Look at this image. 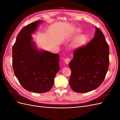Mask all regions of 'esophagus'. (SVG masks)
<instances>
[{
  "instance_id": "34e87169",
  "label": "esophagus",
  "mask_w": 120,
  "mask_h": 120,
  "mask_svg": "<svg viewBox=\"0 0 120 120\" xmlns=\"http://www.w3.org/2000/svg\"><path fill=\"white\" fill-rule=\"evenodd\" d=\"M70 61H71V60H70V59H69L68 57L66 58V59H64V63L66 64H68Z\"/></svg>"
}]
</instances>
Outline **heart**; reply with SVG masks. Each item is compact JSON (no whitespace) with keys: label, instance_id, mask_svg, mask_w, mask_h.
<instances>
[{"label":"heart","instance_id":"obj_1","mask_svg":"<svg viewBox=\"0 0 120 120\" xmlns=\"http://www.w3.org/2000/svg\"><path fill=\"white\" fill-rule=\"evenodd\" d=\"M82 30L79 28H75L71 34V37H75L81 33ZM87 41L86 36L84 34H82L76 38L71 43V47L72 48H78L83 45Z\"/></svg>","mask_w":120,"mask_h":120}]
</instances>
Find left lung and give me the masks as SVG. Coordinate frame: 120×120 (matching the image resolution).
<instances>
[{
    "label": "left lung",
    "instance_id": "left-lung-1",
    "mask_svg": "<svg viewBox=\"0 0 120 120\" xmlns=\"http://www.w3.org/2000/svg\"><path fill=\"white\" fill-rule=\"evenodd\" d=\"M95 37L86 46L74 52L69 63L71 88L77 93L98 88L106 77L109 64V47L101 31L96 27Z\"/></svg>",
    "mask_w": 120,
    "mask_h": 120
}]
</instances>
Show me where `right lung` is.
I'll return each instance as SVG.
<instances>
[{
	"mask_svg": "<svg viewBox=\"0 0 120 120\" xmlns=\"http://www.w3.org/2000/svg\"><path fill=\"white\" fill-rule=\"evenodd\" d=\"M42 22L36 21L24 26L12 47L14 75L23 88L36 93L49 91L60 69L59 54L39 49L32 41L31 34Z\"/></svg>",
	"mask_w": 120,
	"mask_h": 120,
	"instance_id": "right-lung-1",
	"label": "right lung"
}]
</instances>
